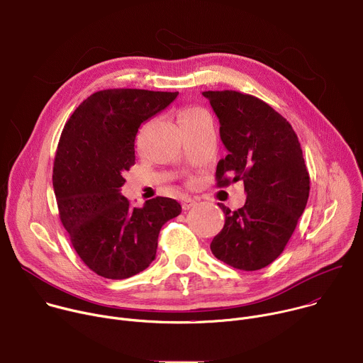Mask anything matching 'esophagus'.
<instances>
[{"instance_id": "obj_1", "label": "esophagus", "mask_w": 363, "mask_h": 363, "mask_svg": "<svg viewBox=\"0 0 363 363\" xmlns=\"http://www.w3.org/2000/svg\"><path fill=\"white\" fill-rule=\"evenodd\" d=\"M198 202H196V199H194V198H184L182 199V208L186 211V210H191V208H194V206L196 205Z\"/></svg>"}]
</instances>
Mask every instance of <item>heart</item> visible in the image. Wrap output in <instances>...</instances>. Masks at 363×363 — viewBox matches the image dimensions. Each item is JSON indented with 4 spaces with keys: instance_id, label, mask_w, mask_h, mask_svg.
Listing matches in <instances>:
<instances>
[{
    "instance_id": "heart-1",
    "label": "heart",
    "mask_w": 363,
    "mask_h": 363,
    "mask_svg": "<svg viewBox=\"0 0 363 363\" xmlns=\"http://www.w3.org/2000/svg\"><path fill=\"white\" fill-rule=\"evenodd\" d=\"M205 112L202 109H198V108H186L184 109L181 113H179V123L182 122H186V121H192L201 115H203Z\"/></svg>"
}]
</instances>
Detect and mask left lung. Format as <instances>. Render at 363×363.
I'll list each match as a JSON object with an SVG mask.
<instances>
[{
	"label": "left lung",
	"mask_w": 363,
	"mask_h": 363,
	"mask_svg": "<svg viewBox=\"0 0 363 363\" xmlns=\"http://www.w3.org/2000/svg\"><path fill=\"white\" fill-rule=\"evenodd\" d=\"M220 121L228 155L217 165V185L242 181L247 199L225 214L211 251L225 264L254 272L283 252L303 214L310 178L291 125L266 101L234 90L202 91Z\"/></svg>",
	"instance_id": "8db88e82"
}]
</instances>
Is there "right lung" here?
<instances>
[{
    "label": "right lung",
    "mask_w": 363,
    "mask_h": 363,
    "mask_svg": "<svg viewBox=\"0 0 363 363\" xmlns=\"http://www.w3.org/2000/svg\"><path fill=\"white\" fill-rule=\"evenodd\" d=\"M178 91L108 89L89 96L70 116L57 146L53 188L59 216L83 263L122 280L143 272L157 255L162 225L181 214L172 198L132 208L121 194L135 164L139 126L164 111Z\"/></svg>",
    "instance_id": "add662e5"
}]
</instances>
